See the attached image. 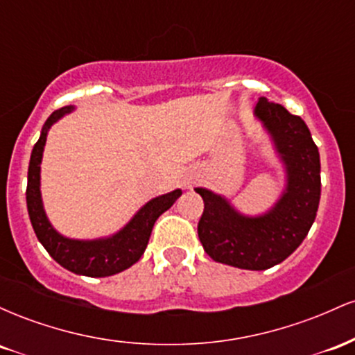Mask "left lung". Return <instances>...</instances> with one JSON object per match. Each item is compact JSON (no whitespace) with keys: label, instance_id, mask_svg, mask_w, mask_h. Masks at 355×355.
<instances>
[{"label":"left lung","instance_id":"left-lung-1","mask_svg":"<svg viewBox=\"0 0 355 355\" xmlns=\"http://www.w3.org/2000/svg\"><path fill=\"white\" fill-rule=\"evenodd\" d=\"M255 115L274 137L287 165V191L275 209L259 218L239 215L209 190L195 189L203 198L198 239L215 262L266 270L280 263L307 237L320 200V158L311 132L300 116L282 105L260 98Z\"/></svg>","mask_w":355,"mask_h":355}]
</instances>
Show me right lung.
Listing matches in <instances>:
<instances>
[{"instance_id": "1", "label": "right lung", "mask_w": 355, "mask_h": 355, "mask_svg": "<svg viewBox=\"0 0 355 355\" xmlns=\"http://www.w3.org/2000/svg\"><path fill=\"white\" fill-rule=\"evenodd\" d=\"M68 112H71V107H63L53 112L43 126L42 137L33 146L30 168H28V214H30L36 237L61 267L80 275L108 277L132 267L133 263L140 260L146 243H148L155 222L164 211L173 205L175 200L182 195V190H173L170 193L150 200L133 217L132 222L123 230L113 235L112 239L81 242V240L61 237L58 232L50 225L46 215H44L42 195H40V164H42L48 128Z\"/></svg>"}]
</instances>
